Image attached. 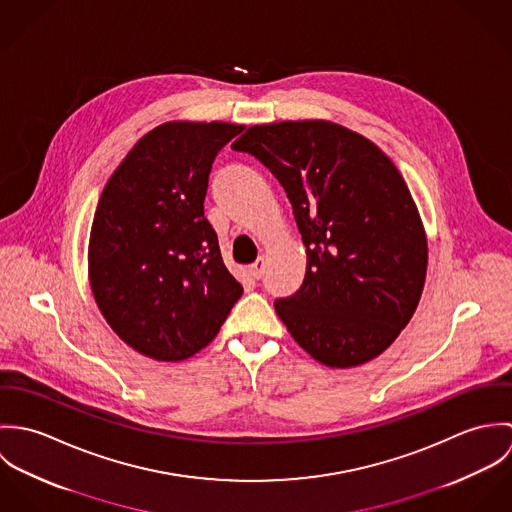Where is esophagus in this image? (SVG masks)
Returning <instances> with one entry per match:
<instances>
[{
  "label": "esophagus",
  "instance_id": "1",
  "mask_svg": "<svg viewBox=\"0 0 512 512\" xmlns=\"http://www.w3.org/2000/svg\"><path fill=\"white\" fill-rule=\"evenodd\" d=\"M264 268H266L264 258H258V260L250 266V274H252L256 280H260V278H262V274H264Z\"/></svg>",
  "mask_w": 512,
  "mask_h": 512
}]
</instances>
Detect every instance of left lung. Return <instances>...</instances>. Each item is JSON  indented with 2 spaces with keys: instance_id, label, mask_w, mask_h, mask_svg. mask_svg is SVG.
Here are the masks:
<instances>
[{
  "instance_id": "1",
  "label": "left lung",
  "mask_w": 512,
  "mask_h": 512,
  "mask_svg": "<svg viewBox=\"0 0 512 512\" xmlns=\"http://www.w3.org/2000/svg\"><path fill=\"white\" fill-rule=\"evenodd\" d=\"M232 147L282 183L305 244V278L274 303L301 349L331 368L365 365L412 319L428 238L392 159L327 120L250 126Z\"/></svg>"
}]
</instances>
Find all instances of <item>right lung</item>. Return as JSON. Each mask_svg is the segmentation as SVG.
Returning a JSON list of instances; mask_svg holds the SVG:
<instances>
[{"label": "right lung", "instance_id": "right-lung-1", "mask_svg": "<svg viewBox=\"0 0 512 512\" xmlns=\"http://www.w3.org/2000/svg\"><path fill=\"white\" fill-rule=\"evenodd\" d=\"M244 130L228 122H165L108 179L90 228L88 280L112 331L153 361L207 347L242 286L205 219L211 165Z\"/></svg>", "mask_w": 512, "mask_h": 512}]
</instances>
